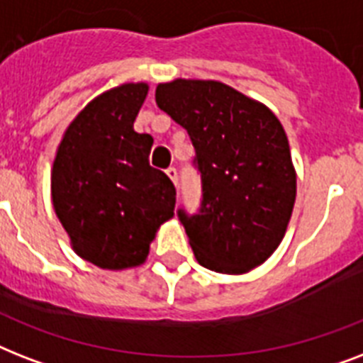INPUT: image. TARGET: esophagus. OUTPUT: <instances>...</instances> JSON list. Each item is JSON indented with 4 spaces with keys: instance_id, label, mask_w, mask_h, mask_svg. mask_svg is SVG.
I'll return each mask as SVG.
<instances>
[{
    "instance_id": "1",
    "label": "esophagus",
    "mask_w": 363,
    "mask_h": 363,
    "mask_svg": "<svg viewBox=\"0 0 363 363\" xmlns=\"http://www.w3.org/2000/svg\"><path fill=\"white\" fill-rule=\"evenodd\" d=\"M165 173H167V177L171 179V182H173V184H177V179H179V175H177L175 167H169V169H165Z\"/></svg>"
}]
</instances>
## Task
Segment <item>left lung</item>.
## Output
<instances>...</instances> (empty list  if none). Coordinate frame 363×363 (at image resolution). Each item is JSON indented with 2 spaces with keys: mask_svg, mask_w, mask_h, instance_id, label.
Here are the masks:
<instances>
[{
  "mask_svg": "<svg viewBox=\"0 0 363 363\" xmlns=\"http://www.w3.org/2000/svg\"><path fill=\"white\" fill-rule=\"evenodd\" d=\"M156 104L196 148L201 211H179L196 259L226 275L262 265L281 245L296 203L298 175L279 118L220 81L160 82Z\"/></svg>",
  "mask_w": 363,
  "mask_h": 363,
  "instance_id": "1",
  "label": "left lung"
}]
</instances>
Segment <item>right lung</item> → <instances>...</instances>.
Listing matches in <instances>:
<instances>
[{
    "mask_svg": "<svg viewBox=\"0 0 363 363\" xmlns=\"http://www.w3.org/2000/svg\"><path fill=\"white\" fill-rule=\"evenodd\" d=\"M147 82L99 94L62 135L50 194L71 248L101 269L147 262L160 226L175 216V186L148 164L152 135L133 130Z\"/></svg>",
    "mask_w": 363,
    "mask_h": 363,
    "instance_id": "add662e5",
    "label": "right lung"
}]
</instances>
